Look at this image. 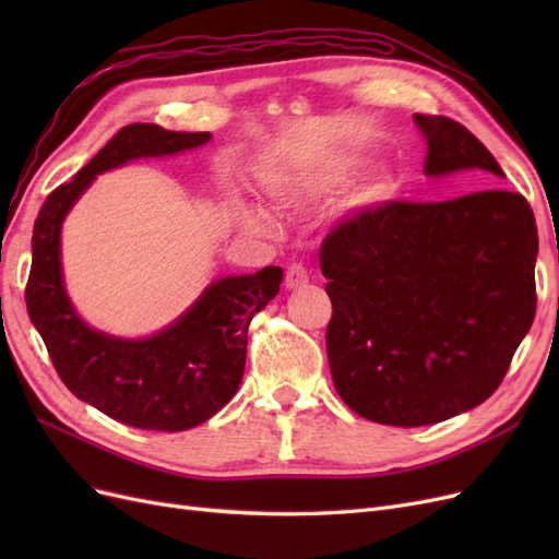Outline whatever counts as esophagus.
I'll list each match as a JSON object with an SVG mask.
<instances>
[{"label":"esophagus","mask_w":559,"mask_h":559,"mask_svg":"<svg viewBox=\"0 0 559 559\" xmlns=\"http://www.w3.org/2000/svg\"><path fill=\"white\" fill-rule=\"evenodd\" d=\"M284 282H286V286H289V289H298V286H306L310 282V275L300 263H294V265H289V270H286Z\"/></svg>","instance_id":"obj_1"}]
</instances>
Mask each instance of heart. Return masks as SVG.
Here are the masks:
<instances>
[{
	"label": "heart",
	"mask_w": 559,
	"mask_h": 559,
	"mask_svg": "<svg viewBox=\"0 0 559 559\" xmlns=\"http://www.w3.org/2000/svg\"><path fill=\"white\" fill-rule=\"evenodd\" d=\"M354 173H357V163L345 165L343 170H337V173L333 175V183H335V186L347 183ZM394 189H396V186H394L392 179H389V177H378L373 183L368 186L366 198H368V200H384V198H389V195L394 193ZM247 222L253 224V226H265V216H261V214H247Z\"/></svg>",
	"instance_id": "heart-1"
}]
</instances>
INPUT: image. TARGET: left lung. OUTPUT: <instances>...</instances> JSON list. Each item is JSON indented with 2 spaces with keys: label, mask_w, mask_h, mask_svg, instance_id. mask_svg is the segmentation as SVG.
Here are the masks:
<instances>
[{
  "label": "left lung",
  "mask_w": 559,
  "mask_h": 559,
  "mask_svg": "<svg viewBox=\"0 0 559 559\" xmlns=\"http://www.w3.org/2000/svg\"><path fill=\"white\" fill-rule=\"evenodd\" d=\"M413 121L427 138L429 177H503L462 123L431 114ZM536 251L527 198L503 189L392 200L343 218L319 251L335 392L389 427L436 425L487 401L536 314Z\"/></svg>",
  "instance_id": "1"
}]
</instances>
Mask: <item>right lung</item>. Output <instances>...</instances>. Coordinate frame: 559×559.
I'll return each mask as SVG.
<instances>
[{"label": "right lung", "instance_id": "1", "mask_svg": "<svg viewBox=\"0 0 559 559\" xmlns=\"http://www.w3.org/2000/svg\"><path fill=\"white\" fill-rule=\"evenodd\" d=\"M210 132L130 123L50 193L32 235L25 302L60 380L70 392L128 427L186 431L235 396L247 359V331L280 292L282 267L214 282L177 324L146 341L91 331L74 314L60 275V224L95 175L140 156H170L210 142Z\"/></svg>", "mask_w": 559, "mask_h": 559}]
</instances>
